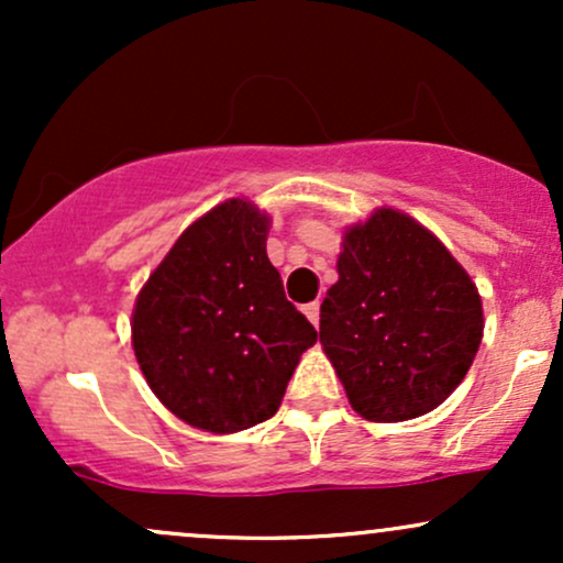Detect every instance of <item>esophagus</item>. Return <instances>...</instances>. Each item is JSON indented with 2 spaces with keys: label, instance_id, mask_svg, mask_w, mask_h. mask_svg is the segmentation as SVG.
<instances>
[{
  "label": "esophagus",
  "instance_id": "esophagus-1",
  "mask_svg": "<svg viewBox=\"0 0 563 563\" xmlns=\"http://www.w3.org/2000/svg\"><path fill=\"white\" fill-rule=\"evenodd\" d=\"M303 314H307L309 322H312V325L318 328V322H320V301L303 303Z\"/></svg>",
  "mask_w": 563,
  "mask_h": 563
}]
</instances>
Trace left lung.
<instances>
[{"instance_id":"obj_1","label":"left lung","mask_w":563,"mask_h":563,"mask_svg":"<svg viewBox=\"0 0 563 563\" xmlns=\"http://www.w3.org/2000/svg\"><path fill=\"white\" fill-rule=\"evenodd\" d=\"M320 344L365 421L426 416L457 389L482 344V296L434 232L376 209L344 232Z\"/></svg>"}]
</instances>
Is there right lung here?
<instances>
[{"instance_id":"right-lung-1","label":"right lung","mask_w":563,"mask_h":563,"mask_svg":"<svg viewBox=\"0 0 563 563\" xmlns=\"http://www.w3.org/2000/svg\"><path fill=\"white\" fill-rule=\"evenodd\" d=\"M269 217L230 198L187 228L137 294L132 346L177 418L235 434L277 412L318 341L267 260Z\"/></svg>"}]
</instances>
